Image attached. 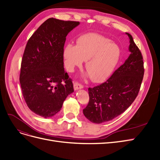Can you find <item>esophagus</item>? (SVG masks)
I'll return each mask as SVG.
<instances>
[{"label": "esophagus", "instance_id": "obj_1", "mask_svg": "<svg viewBox=\"0 0 160 160\" xmlns=\"http://www.w3.org/2000/svg\"><path fill=\"white\" fill-rule=\"evenodd\" d=\"M83 86L82 84L78 83V82H74V90H79V89H82L83 88Z\"/></svg>", "mask_w": 160, "mask_h": 160}]
</instances>
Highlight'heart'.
I'll return each instance as SVG.
<instances>
[{"instance_id": "obj_1", "label": "heart", "mask_w": 160, "mask_h": 160, "mask_svg": "<svg viewBox=\"0 0 160 160\" xmlns=\"http://www.w3.org/2000/svg\"><path fill=\"white\" fill-rule=\"evenodd\" d=\"M120 57L118 46L104 36L89 33L82 35L77 45L69 43L63 50L65 68L70 72L86 62V76L94 82H102L112 73Z\"/></svg>"}]
</instances>
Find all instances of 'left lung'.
Returning <instances> with one entry per match:
<instances>
[{
    "label": "left lung",
    "instance_id": "left-lung-1",
    "mask_svg": "<svg viewBox=\"0 0 160 160\" xmlns=\"http://www.w3.org/2000/svg\"><path fill=\"white\" fill-rule=\"evenodd\" d=\"M130 39V56L104 83L89 88L90 100L83 110L88 120L95 123L112 120L120 115L137 97L143 80L144 69L142 53L132 35Z\"/></svg>",
    "mask_w": 160,
    "mask_h": 160
}]
</instances>
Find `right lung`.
<instances>
[{"label": "right lung", "mask_w": 160, "mask_h": 160, "mask_svg": "<svg viewBox=\"0 0 160 160\" xmlns=\"http://www.w3.org/2000/svg\"><path fill=\"white\" fill-rule=\"evenodd\" d=\"M79 24V22L48 18L26 46L20 83L29 109L40 116H54L74 92L72 80L64 71L63 50L66 36Z\"/></svg>", "instance_id": "right-lung-1"}]
</instances>
